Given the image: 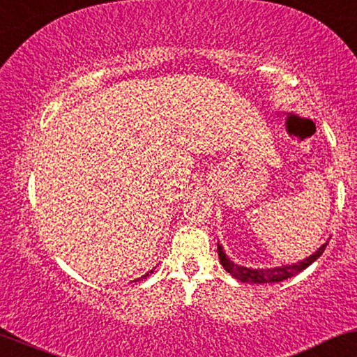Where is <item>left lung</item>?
<instances>
[{
  "label": "left lung",
  "instance_id": "1",
  "mask_svg": "<svg viewBox=\"0 0 357 357\" xmlns=\"http://www.w3.org/2000/svg\"><path fill=\"white\" fill-rule=\"evenodd\" d=\"M326 245L328 243H323L314 254L306 257L305 260L298 261V264L282 265V267H275V268H247V267H242V265L234 264V261L225 255V252L222 250V245H220V243H218V254H219L220 264H222V267L225 268V272H229L234 278L241 280L243 283H277V282H283V280L287 278L295 277L296 273L303 272L306 267H310V265L323 254L324 249H326Z\"/></svg>",
  "mask_w": 357,
  "mask_h": 357
}]
</instances>
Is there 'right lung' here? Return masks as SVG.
<instances>
[{
	"instance_id": "add662e5",
	"label": "right lung",
	"mask_w": 357,
	"mask_h": 357,
	"mask_svg": "<svg viewBox=\"0 0 357 357\" xmlns=\"http://www.w3.org/2000/svg\"><path fill=\"white\" fill-rule=\"evenodd\" d=\"M151 273H153V270H150V272H148V273H145V275H143V277H139V278H137V280H133V282H139V280L146 278V277H148V275H151Z\"/></svg>"
}]
</instances>
